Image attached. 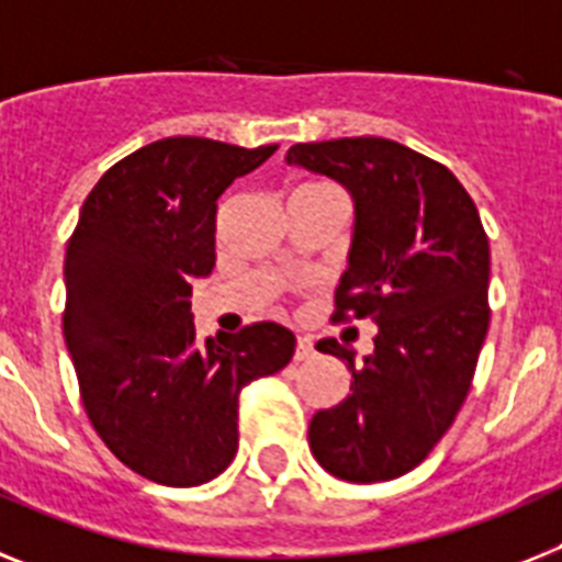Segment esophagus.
Wrapping results in <instances>:
<instances>
[{
	"instance_id": "34e87169",
	"label": "esophagus",
	"mask_w": 562,
	"mask_h": 562,
	"mask_svg": "<svg viewBox=\"0 0 562 562\" xmlns=\"http://www.w3.org/2000/svg\"><path fill=\"white\" fill-rule=\"evenodd\" d=\"M315 356V345L310 336H299L295 341V361H310Z\"/></svg>"
}]
</instances>
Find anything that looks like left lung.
Here are the masks:
<instances>
[{
  "label": "left lung",
  "instance_id": "8db88e82",
  "mask_svg": "<svg viewBox=\"0 0 562 562\" xmlns=\"http://www.w3.org/2000/svg\"><path fill=\"white\" fill-rule=\"evenodd\" d=\"M286 164L336 180L353 201L336 318L375 324L373 353L324 338L350 393L310 419L315 462L347 482L419 465L465 402L488 333L491 252L471 194L442 164L384 137L299 143Z\"/></svg>",
  "mask_w": 562,
  "mask_h": 562
}]
</instances>
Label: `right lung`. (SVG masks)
<instances>
[{
    "label": "right lung",
    "mask_w": 562,
    "mask_h": 562,
    "mask_svg": "<svg viewBox=\"0 0 562 562\" xmlns=\"http://www.w3.org/2000/svg\"><path fill=\"white\" fill-rule=\"evenodd\" d=\"M278 146L148 143L105 171L65 252V347L86 414L134 474L215 480L238 451V396L295 353L276 322L201 341L189 295L215 267L217 198Z\"/></svg>",
    "instance_id": "obj_1"
}]
</instances>
